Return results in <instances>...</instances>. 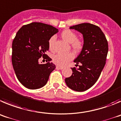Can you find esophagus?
Segmentation results:
<instances>
[{"instance_id": "esophagus-1", "label": "esophagus", "mask_w": 121, "mask_h": 121, "mask_svg": "<svg viewBox=\"0 0 121 121\" xmlns=\"http://www.w3.org/2000/svg\"><path fill=\"white\" fill-rule=\"evenodd\" d=\"M56 68L57 69H60V70H62V69H64V67H61V66H57L56 67Z\"/></svg>"}]
</instances>
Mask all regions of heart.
I'll use <instances>...</instances> for the list:
<instances>
[{
  "label": "heart",
  "mask_w": 121,
  "mask_h": 121,
  "mask_svg": "<svg viewBox=\"0 0 121 121\" xmlns=\"http://www.w3.org/2000/svg\"><path fill=\"white\" fill-rule=\"evenodd\" d=\"M61 37L65 42L70 43L72 48L75 52H79L83 48V42L81 40L77 39V35L75 32L70 30L66 29L63 31L61 34ZM55 40L54 36L51 37L49 40V48L51 51L54 49V43ZM75 57V55L73 52H69L66 54H57L53 57V61L57 65L61 66H65L68 64L70 61L72 60Z\"/></svg>",
  "instance_id": "b5f03b06"
}]
</instances>
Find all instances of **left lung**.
Returning <instances> with one entry per match:
<instances>
[{
    "label": "left lung",
    "instance_id": "1",
    "mask_svg": "<svg viewBox=\"0 0 121 121\" xmlns=\"http://www.w3.org/2000/svg\"><path fill=\"white\" fill-rule=\"evenodd\" d=\"M82 34L83 48L75 59L79 68H71L72 75L65 79L70 89L84 92L93 86L99 77L105 65L108 53V42L100 28L89 23L70 26Z\"/></svg>",
    "mask_w": 121,
    "mask_h": 121
}]
</instances>
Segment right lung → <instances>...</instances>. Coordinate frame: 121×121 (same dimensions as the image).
<instances>
[{
  "label": "right lung",
  "instance_id": "1",
  "mask_svg": "<svg viewBox=\"0 0 121 121\" xmlns=\"http://www.w3.org/2000/svg\"><path fill=\"white\" fill-rule=\"evenodd\" d=\"M58 32L52 26L33 22L24 25L17 32L12 44V64L17 79L29 89L45 86L55 65L46 52L49 50V40ZM42 56L46 64H40Z\"/></svg>",
  "mask_w": 121,
  "mask_h": 121
}]
</instances>
